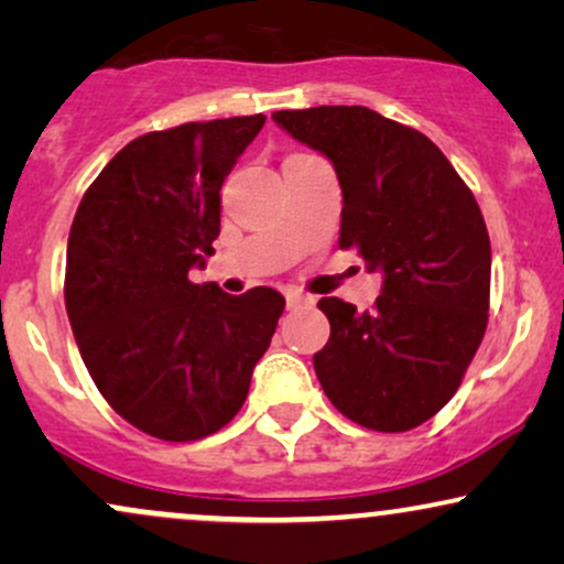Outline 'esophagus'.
I'll return each mask as SVG.
<instances>
[{"label":"esophagus","mask_w":564,"mask_h":564,"mask_svg":"<svg viewBox=\"0 0 564 564\" xmlns=\"http://www.w3.org/2000/svg\"><path fill=\"white\" fill-rule=\"evenodd\" d=\"M302 304H310V296L300 294V291H291V294H286V307H289V310L302 307Z\"/></svg>","instance_id":"obj_1"}]
</instances>
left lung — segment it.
I'll return each instance as SVG.
<instances>
[{
  "label": "left lung",
  "instance_id": "1",
  "mask_svg": "<svg viewBox=\"0 0 564 564\" xmlns=\"http://www.w3.org/2000/svg\"><path fill=\"white\" fill-rule=\"evenodd\" d=\"M291 138L334 164L341 185L339 249L384 273L371 313L339 296L315 352L318 381L349 422L405 432L456 394L490 307V238L480 206L426 134L364 106L278 111Z\"/></svg>",
  "mask_w": 564,
  "mask_h": 564
}]
</instances>
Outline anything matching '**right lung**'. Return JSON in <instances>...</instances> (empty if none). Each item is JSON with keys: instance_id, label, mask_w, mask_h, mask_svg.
Instances as JSON below:
<instances>
[{"instance_id": "add662e5", "label": "right lung", "mask_w": 564, "mask_h": 564, "mask_svg": "<svg viewBox=\"0 0 564 564\" xmlns=\"http://www.w3.org/2000/svg\"><path fill=\"white\" fill-rule=\"evenodd\" d=\"M264 116L191 121L121 148L68 236L66 310L89 377L145 435L191 443L241 411L286 300L193 283L219 236V191Z\"/></svg>"}]
</instances>
